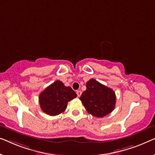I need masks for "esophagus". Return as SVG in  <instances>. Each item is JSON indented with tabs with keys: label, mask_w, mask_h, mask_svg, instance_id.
<instances>
[{
	"label": "esophagus",
	"mask_w": 155,
	"mask_h": 155,
	"mask_svg": "<svg viewBox=\"0 0 155 155\" xmlns=\"http://www.w3.org/2000/svg\"><path fill=\"white\" fill-rule=\"evenodd\" d=\"M76 94H77L78 97H80V96H81V94H82V91L80 90H78L77 91H76Z\"/></svg>",
	"instance_id": "34e87169"
}]
</instances>
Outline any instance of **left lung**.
<instances>
[{
    "label": "left lung",
    "instance_id": "8db88e82",
    "mask_svg": "<svg viewBox=\"0 0 155 155\" xmlns=\"http://www.w3.org/2000/svg\"><path fill=\"white\" fill-rule=\"evenodd\" d=\"M86 87L80 99L87 113L96 117H103L113 110L116 96L113 89L94 79L89 80Z\"/></svg>",
    "mask_w": 155,
    "mask_h": 155
}]
</instances>
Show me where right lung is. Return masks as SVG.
I'll return each mask as SVG.
<instances>
[{"label":"right lung","instance_id":"1","mask_svg":"<svg viewBox=\"0 0 155 155\" xmlns=\"http://www.w3.org/2000/svg\"><path fill=\"white\" fill-rule=\"evenodd\" d=\"M76 97L77 94L71 87L57 80L40 94L39 103L45 113L55 116L64 112L68 102Z\"/></svg>","mask_w":155,"mask_h":155}]
</instances>
